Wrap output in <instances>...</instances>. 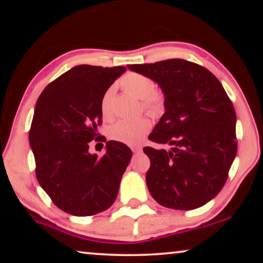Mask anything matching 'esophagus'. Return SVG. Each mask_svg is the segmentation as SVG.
Segmentation results:
<instances>
[{
    "label": "esophagus",
    "instance_id": "obj_1",
    "mask_svg": "<svg viewBox=\"0 0 263 263\" xmlns=\"http://www.w3.org/2000/svg\"><path fill=\"white\" fill-rule=\"evenodd\" d=\"M131 149H132L133 153H139V152H141V147H140V146H133V147H131Z\"/></svg>",
    "mask_w": 263,
    "mask_h": 263
}]
</instances>
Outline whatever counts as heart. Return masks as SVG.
I'll return each instance as SVG.
<instances>
[{
  "mask_svg": "<svg viewBox=\"0 0 263 263\" xmlns=\"http://www.w3.org/2000/svg\"><path fill=\"white\" fill-rule=\"evenodd\" d=\"M119 86L124 91L141 100L142 106L151 114H157L164 103L163 94L154 89L153 80L144 74L128 72L121 79ZM111 97L112 89H108L101 100V112L104 118L111 117ZM151 123L147 118L122 119L110 127L109 136L114 140L126 145L140 144L146 132L149 130Z\"/></svg>",
  "mask_w": 263,
  "mask_h": 263,
  "instance_id": "1",
  "label": "heart"
}]
</instances>
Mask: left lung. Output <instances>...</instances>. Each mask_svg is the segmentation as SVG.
Wrapping results in <instances>:
<instances>
[{
	"label": "left lung",
	"instance_id": "1",
	"mask_svg": "<svg viewBox=\"0 0 263 263\" xmlns=\"http://www.w3.org/2000/svg\"><path fill=\"white\" fill-rule=\"evenodd\" d=\"M157 82L166 112L148 136L172 148L145 147L151 166L146 183L160 205L194 210L224 186L237 154L233 104L210 70L183 59L128 65Z\"/></svg>",
	"mask_w": 263,
	"mask_h": 263
}]
</instances>
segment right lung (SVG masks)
Instances as JSON below:
<instances>
[{"label":"right lung","instance_id":"obj_1","mask_svg":"<svg viewBox=\"0 0 263 263\" xmlns=\"http://www.w3.org/2000/svg\"><path fill=\"white\" fill-rule=\"evenodd\" d=\"M125 70L123 66H75L48 84L35 103L29 132L35 176L52 202L69 215H96L118 195L131 149L110 140L99 158L89 153V142L102 139L97 136L101 100Z\"/></svg>","mask_w":263,"mask_h":263}]
</instances>
